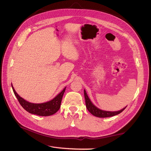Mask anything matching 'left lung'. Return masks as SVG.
I'll use <instances>...</instances> for the list:
<instances>
[{
	"instance_id": "1",
	"label": "left lung",
	"mask_w": 151,
	"mask_h": 151,
	"mask_svg": "<svg viewBox=\"0 0 151 151\" xmlns=\"http://www.w3.org/2000/svg\"><path fill=\"white\" fill-rule=\"evenodd\" d=\"M84 97H85V101H86V106L88 110L93 115L95 116H97L99 118H106V117H110L115 116L116 115H118L120 113H122L124 109L126 108L125 107L124 108H123L120 111H103L98 108L96 106H95L92 103V102L91 101V100L89 99L88 94L86 93V91L85 89L84 90Z\"/></svg>"
}]
</instances>
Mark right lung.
Returning a JSON list of instances; mask_svg holds the SVG:
<instances>
[{"instance_id":"1","label":"right lung","mask_w":151,"mask_h":151,"mask_svg":"<svg viewBox=\"0 0 151 151\" xmlns=\"http://www.w3.org/2000/svg\"><path fill=\"white\" fill-rule=\"evenodd\" d=\"M12 88L14 91L15 96H16L18 101L20 103L26 111L31 113L37 115L39 116H47L52 115L53 114L57 113L58 109L60 108V104L63 95L64 94L66 88L63 89L61 93H59L55 98H54L51 101L43 103H31L26 101L25 99L22 98L17 94L14 88H13L12 85Z\"/></svg>"}]
</instances>
